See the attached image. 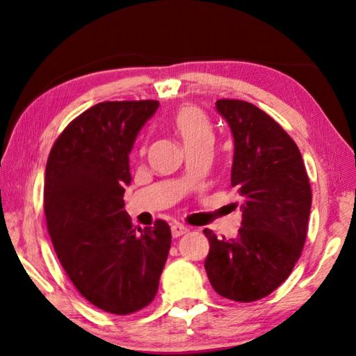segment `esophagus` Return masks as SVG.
Masks as SVG:
<instances>
[{"mask_svg":"<svg viewBox=\"0 0 356 356\" xmlns=\"http://www.w3.org/2000/svg\"><path fill=\"white\" fill-rule=\"evenodd\" d=\"M188 231H190L188 227L184 226V225H179V222H176V225L171 226V232H172V237H174V238L184 236V234H186Z\"/></svg>","mask_w":356,"mask_h":356,"instance_id":"esophagus-1","label":"esophagus"}]
</instances>
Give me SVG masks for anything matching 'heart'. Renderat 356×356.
Masks as SVG:
<instances>
[{"mask_svg":"<svg viewBox=\"0 0 356 356\" xmlns=\"http://www.w3.org/2000/svg\"><path fill=\"white\" fill-rule=\"evenodd\" d=\"M172 125L182 138L186 150L212 147L215 141V130L212 120L201 108L184 105L174 113Z\"/></svg>","mask_w":356,"mask_h":356,"instance_id":"1","label":"heart"}]
</instances>
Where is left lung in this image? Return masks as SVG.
I'll return each mask as SVG.
<instances>
[{"label": "left lung", "instance_id": "8db88e82", "mask_svg": "<svg viewBox=\"0 0 356 356\" xmlns=\"http://www.w3.org/2000/svg\"><path fill=\"white\" fill-rule=\"evenodd\" d=\"M216 110L234 135L231 185L243 197L237 237L204 229V262L221 297L250 303L272 293L292 273L308 234L311 185L298 146L261 108L221 99Z\"/></svg>", "mask_w": 356, "mask_h": 356}]
</instances>
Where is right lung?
<instances>
[{"instance_id": "add662e5", "label": "right lung", "mask_w": 356, "mask_h": 356, "mask_svg": "<svg viewBox=\"0 0 356 356\" xmlns=\"http://www.w3.org/2000/svg\"><path fill=\"white\" fill-rule=\"evenodd\" d=\"M156 100L102 102L76 116L45 168L47 229L64 272L99 309L136 312L155 298L171 248L163 220L134 227L124 210L129 154Z\"/></svg>"}]
</instances>
